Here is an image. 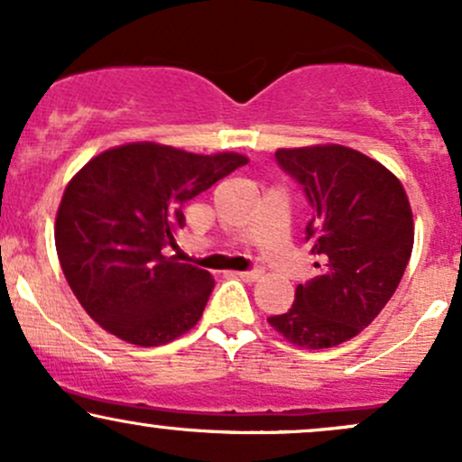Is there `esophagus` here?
<instances>
[{
    "mask_svg": "<svg viewBox=\"0 0 462 462\" xmlns=\"http://www.w3.org/2000/svg\"><path fill=\"white\" fill-rule=\"evenodd\" d=\"M236 275L241 280H245V282H254V280L261 278V272H258V269H252V272H238Z\"/></svg>",
    "mask_w": 462,
    "mask_h": 462,
    "instance_id": "1",
    "label": "esophagus"
}]
</instances>
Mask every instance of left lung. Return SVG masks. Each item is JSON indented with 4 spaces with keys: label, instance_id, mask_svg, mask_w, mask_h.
I'll use <instances>...</instances> for the list:
<instances>
[{
    "label": "left lung",
    "instance_id": "8db88e82",
    "mask_svg": "<svg viewBox=\"0 0 462 462\" xmlns=\"http://www.w3.org/2000/svg\"><path fill=\"white\" fill-rule=\"evenodd\" d=\"M275 161L315 210L306 241L319 273L267 321L298 347H334L367 328L395 293L415 241L411 204L389 169L352 147L278 150Z\"/></svg>",
    "mask_w": 462,
    "mask_h": 462
}]
</instances>
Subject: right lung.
<instances>
[{"label":"right lung","instance_id":"obj_1","mask_svg":"<svg viewBox=\"0 0 462 462\" xmlns=\"http://www.w3.org/2000/svg\"><path fill=\"white\" fill-rule=\"evenodd\" d=\"M243 164L235 152L130 143L73 176L58 208L56 252L73 295L104 330L156 347L199 321L213 275L167 256V247L184 226L182 206Z\"/></svg>","mask_w":462,"mask_h":462}]
</instances>
